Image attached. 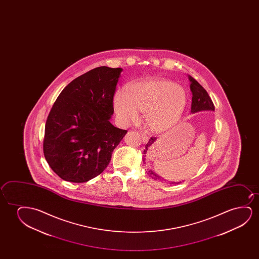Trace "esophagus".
Segmentation results:
<instances>
[{
  "label": "esophagus",
  "instance_id": "esophagus-1",
  "mask_svg": "<svg viewBox=\"0 0 259 259\" xmlns=\"http://www.w3.org/2000/svg\"><path fill=\"white\" fill-rule=\"evenodd\" d=\"M142 141H143V142H148V140H149V138H148V136L145 135V134H142Z\"/></svg>",
  "mask_w": 259,
  "mask_h": 259
}]
</instances>
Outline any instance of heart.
Masks as SVG:
<instances>
[{"instance_id":"b5f03b06","label":"heart","mask_w":259,"mask_h":259,"mask_svg":"<svg viewBox=\"0 0 259 259\" xmlns=\"http://www.w3.org/2000/svg\"><path fill=\"white\" fill-rule=\"evenodd\" d=\"M113 103L123 122L136 121L139 111H144L146 126L160 134L177 125L187 106L188 96L182 85L165 78H152L131 84L127 90H117Z\"/></svg>"}]
</instances>
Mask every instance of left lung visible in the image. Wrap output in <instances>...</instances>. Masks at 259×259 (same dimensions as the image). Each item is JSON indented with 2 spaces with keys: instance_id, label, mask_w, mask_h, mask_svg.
Returning <instances> with one entry per match:
<instances>
[{
  "instance_id": "1",
  "label": "left lung",
  "mask_w": 259,
  "mask_h": 259,
  "mask_svg": "<svg viewBox=\"0 0 259 259\" xmlns=\"http://www.w3.org/2000/svg\"><path fill=\"white\" fill-rule=\"evenodd\" d=\"M188 78L190 80V89L192 92V104L191 112L195 113L198 111L202 110H215V107L213 104L212 101L210 99L208 93L205 89L202 88V85L199 84L198 82L195 80V78L191 77L190 75L188 76ZM156 137H151L149 139V142L146 144L145 149L143 151V154H147L149 149H152V146H154L156 142ZM144 162V159H143ZM148 174L149 177L152 178L155 181H166L163 180V178L159 176L158 174L154 172L152 170H148ZM181 182H170V184H179Z\"/></svg>"
}]
</instances>
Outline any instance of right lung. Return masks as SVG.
<instances>
[{"label": "right lung", "mask_w": 259, "mask_h": 259, "mask_svg": "<svg viewBox=\"0 0 259 259\" xmlns=\"http://www.w3.org/2000/svg\"><path fill=\"white\" fill-rule=\"evenodd\" d=\"M122 68H95L69 83L50 110L43 152L64 181L82 183L102 174L126 130L110 122Z\"/></svg>", "instance_id": "1"}]
</instances>
